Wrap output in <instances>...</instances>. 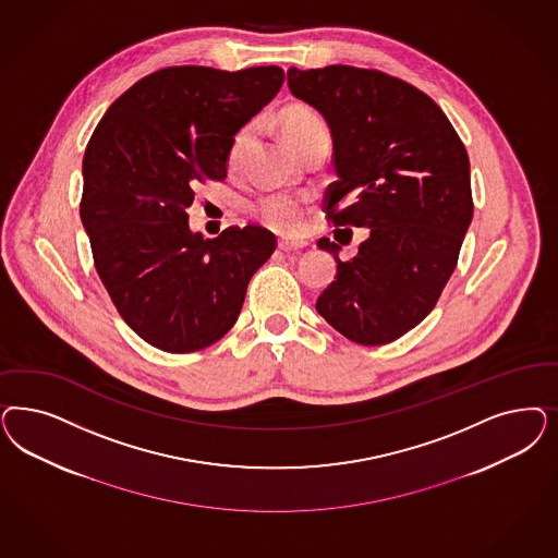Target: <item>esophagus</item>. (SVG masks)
<instances>
[{"instance_id": "obj_1", "label": "esophagus", "mask_w": 558, "mask_h": 558, "mask_svg": "<svg viewBox=\"0 0 558 558\" xmlns=\"http://www.w3.org/2000/svg\"><path fill=\"white\" fill-rule=\"evenodd\" d=\"M306 242L302 240H279V248L283 252H300L306 248Z\"/></svg>"}]
</instances>
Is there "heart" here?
<instances>
[{
  "mask_svg": "<svg viewBox=\"0 0 558 558\" xmlns=\"http://www.w3.org/2000/svg\"><path fill=\"white\" fill-rule=\"evenodd\" d=\"M326 131L323 119L307 107H291L283 112V133L293 147L302 144L310 135ZM251 126H242L228 149V166L235 168L242 162V156L251 144ZM256 216L269 228L281 234H298L306 228L310 217V201L293 193H269L258 198Z\"/></svg>",
  "mask_w": 558,
  "mask_h": 558,
  "instance_id": "1",
  "label": "heart"
}]
</instances>
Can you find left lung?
Here are the masks:
<instances>
[{"label":"left lung","mask_w":558,"mask_h":558,"mask_svg":"<svg viewBox=\"0 0 558 558\" xmlns=\"http://www.w3.org/2000/svg\"><path fill=\"white\" fill-rule=\"evenodd\" d=\"M288 86L330 126L337 180L326 217L369 228L351 260L337 242H318L337 281L316 310L349 341H396L425 320L456 269L474 209L466 147L427 94L388 73L291 68Z\"/></svg>","instance_id":"8db88e82"}]
</instances>
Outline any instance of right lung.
Segmentation results:
<instances>
[{
	"label": "right lung",
	"mask_w": 558,
	"mask_h": 558,
	"mask_svg": "<svg viewBox=\"0 0 558 558\" xmlns=\"http://www.w3.org/2000/svg\"><path fill=\"white\" fill-rule=\"evenodd\" d=\"M283 80L277 65L166 68L121 94L92 133L80 217L94 265L121 318L156 349L193 353L219 341L277 246L260 226L205 240L186 209L201 182L226 179L235 133Z\"/></svg>",
	"instance_id": "right-lung-1"
}]
</instances>
